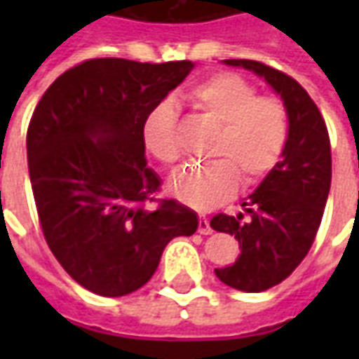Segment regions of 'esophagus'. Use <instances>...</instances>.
<instances>
[{
  "mask_svg": "<svg viewBox=\"0 0 359 359\" xmlns=\"http://www.w3.org/2000/svg\"><path fill=\"white\" fill-rule=\"evenodd\" d=\"M198 233L200 234H211L213 231H211L210 226V221H208V217L205 215H200V219H198Z\"/></svg>",
  "mask_w": 359,
  "mask_h": 359,
  "instance_id": "34e87169",
  "label": "esophagus"
}]
</instances>
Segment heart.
<instances>
[{
	"label": "heart",
	"instance_id": "heart-1",
	"mask_svg": "<svg viewBox=\"0 0 359 359\" xmlns=\"http://www.w3.org/2000/svg\"><path fill=\"white\" fill-rule=\"evenodd\" d=\"M188 102L205 121L219 126L211 157L215 163L187 167L172 177L171 194L194 210H211L246 184L262 180L278 163L288 138V113L277 97L257 95L238 74H215L196 84ZM144 146L165 165L179 159L177 113L169 102L156 105L144 118Z\"/></svg>",
	"mask_w": 359,
	"mask_h": 359
}]
</instances>
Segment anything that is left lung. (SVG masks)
I'll return each mask as SVG.
<instances>
[{
	"label": "left lung",
	"instance_id": "1",
	"mask_svg": "<svg viewBox=\"0 0 359 359\" xmlns=\"http://www.w3.org/2000/svg\"><path fill=\"white\" fill-rule=\"evenodd\" d=\"M265 79L288 113V138L283 156L242 202L248 213L236 217L219 213L211 229L234 234L241 256L215 269L221 283L242 292H264L283 283L308 256L321 225L331 190V142L313 100L292 76L250 59H225Z\"/></svg>",
	"mask_w": 359,
	"mask_h": 359
}]
</instances>
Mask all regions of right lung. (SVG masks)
I'll use <instances>...</instances> for the list:
<instances>
[{"instance_id":"1","label":"right lung","mask_w":359,"mask_h":359,"mask_svg":"<svg viewBox=\"0 0 359 359\" xmlns=\"http://www.w3.org/2000/svg\"><path fill=\"white\" fill-rule=\"evenodd\" d=\"M192 69V61L88 59L36 105L27 156L40 225L61 267L90 292L138 290L165 246L198 229L190 208L156 198L161 179L142 138L146 115Z\"/></svg>"}]
</instances>
